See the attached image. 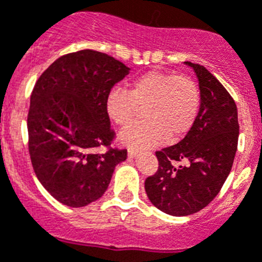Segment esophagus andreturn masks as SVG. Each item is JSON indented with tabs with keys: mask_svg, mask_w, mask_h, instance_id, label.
I'll use <instances>...</instances> for the list:
<instances>
[{
	"mask_svg": "<svg viewBox=\"0 0 262 262\" xmlns=\"http://www.w3.org/2000/svg\"><path fill=\"white\" fill-rule=\"evenodd\" d=\"M136 155H138V151H136L135 148H128V158L133 159V158H135Z\"/></svg>",
	"mask_w": 262,
	"mask_h": 262,
	"instance_id": "obj_1",
	"label": "esophagus"
}]
</instances>
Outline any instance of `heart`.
Wrapping results in <instances>:
<instances>
[{"label": "heart", "instance_id": "obj_1", "mask_svg": "<svg viewBox=\"0 0 262 262\" xmlns=\"http://www.w3.org/2000/svg\"><path fill=\"white\" fill-rule=\"evenodd\" d=\"M201 91L191 77L151 71L131 81L128 92L112 88L105 97V111L116 126L126 128L146 107L144 122L120 135L131 148H150L175 142L189 133L201 108Z\"/></svg>", "mask_w": 262, "mask_h": 262}]
</instances>
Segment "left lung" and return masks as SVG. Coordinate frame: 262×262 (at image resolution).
I'll list each match as a JSON object with an SVG mask.
<instances>
[{"label": "left lung", "mask_w": 262, "mask_h": 262, "mask_svg": "<svg viewBox=\"0 0 262 262\" xmlns=\"http://www.w3.org/2000/svg\"><path fill=\"white\" fill-rule=\"evenodd\" d=\"M185 64L194 69L200 84V114L181 142L155 152L159 167L144 182L151 204L175 217L202 210L220 193L232 170L239 133L230 94L204 66Z\"/></svg>", "instance_id": "obj_1"}]
</instances>
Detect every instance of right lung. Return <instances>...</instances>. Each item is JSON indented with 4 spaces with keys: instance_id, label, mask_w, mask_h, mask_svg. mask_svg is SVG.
I'll return each mask as SVG.
<instances>
[{
    "instance_id": "add662e5",
    "label": "right lung",
    "mask_w": 262,
    "mask_h": 262,
    "mask_svg": "<svg viewBox=\"0 0 262 262\" xmlns=\"http://www.w3.org/2000/svg\"><path fill=\"white\" fill-rule=\"evenodd\" d=\"M129 73L123 62L84 49L58 57L34 84L28 114L29 154L40 183L55 200L83 207L99 200L127 150L110 148L115 133L105 97Z\"/></svg>"
}]
</instances>
